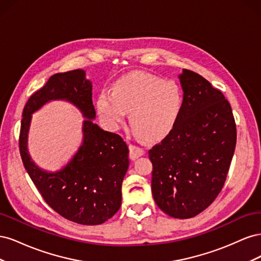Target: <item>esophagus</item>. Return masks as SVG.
I'll return each mask as SVG.
<instances>
[{
	"instance_id": "esophagus-1",
	"label": "esophagus",
	"mask_w": 261,
	"mask_h": 261,
	"mask_svg": "<svg viewBox=\"0 0 261 261\" xmlns=\"http://www.w3.org/2000/svg\"><path fill=\"white\" fill-rule=\"evenodd\" d=\"M129 154L133 160L137 159V158L144 155L145 154V150L143 147H140L138 145H129Z\"/></svg>"
}]
</instances>
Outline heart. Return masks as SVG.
Listing matches in <instances>:
<instances>
[{
	"label": "heart",
	"mask_w": 261,
	"mask_h": 261,
	"mask_svg": "<svg viewBox=\"0 0 261 261\" xmlns=\"http://www.w3.org/2000/svg\"><path fill=\"white\" fill-rule=\"evenodd\" d=\"M96 106L109 127H120L126 111H129V122L138 135L159 140L176 125L184 106V93L174 81L133 72L118 78L112 91L102 89Z\"/></svg>",
	"instance_id": "heart-1"
}]
</instances>
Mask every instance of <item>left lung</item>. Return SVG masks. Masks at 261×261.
Masks as SVG:
<instances>
[{
	"label": "left lung",
	"mask_w": 261,
	"mask_h": 261,
	"mask_svg": "<svg viewBox=\"0 0 261 261\" xmlns=\"http://www.w3.org/2000/svg\"><path fill=\"white\" fill-rule=\"evenodd\" d=\"M179 81L184 106L176 125L149 150L153 199L176 219L199 215L222 191L236 146V124L228 101L193 70Z\"/></svg>",
	"instance_id": "8db88e82"
}]
</instances>
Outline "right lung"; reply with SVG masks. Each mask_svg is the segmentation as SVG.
<instances>
[{
	"mask_svg": "<svg viewBox=\"0 0 261 261\" xmlns=\"http://www.w3.org/2000/svg\"><path fill=\"white\" fill-rule=\"evenodd\" d=\"M92 86L83 69L58 73L31 94L23 108L19 134V152L26 171L49 206L69 221L98 225L111 219L122 203V181L128 169V147L115 133L101 129L92 120ZM66 99L86 117L84 141L73 159L55 173L39 169L27 150L31 114L51 99Z\"/></svg>",
	"mask_w": 261,
	"mask_h": 261,
	"instance_id": "right-lung-1",
	"label": "right lung"
}]
</instances>
